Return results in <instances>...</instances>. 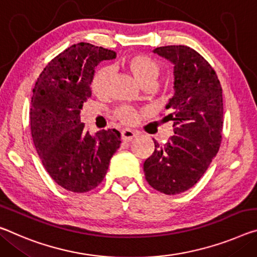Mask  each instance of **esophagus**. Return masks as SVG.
<instances>
[{
	"instance_id": "esophagus-1",
	"label": "esophagus",
	"mask_w": 257,
	"mask_h": 257,
	"mask_svg": "<svg viewBox=\"0 0 257 257\" xmlns=\"http://www.w3.org/2000/svg\"><path fill=\"white\" fill-rule=\"evenodd\" d=\"M135 136H136V132H134V130H132V129H123V130H121L122 141L129 142V141H132Z\"/></svg>"
}]
</instances>
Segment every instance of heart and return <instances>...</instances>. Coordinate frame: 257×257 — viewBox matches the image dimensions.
<instances>
[{
  "instance_id": "heart-1",
  "label": "heart",
  "mask_w": 257,
  "mask_h": 257,
  "mask_svg": "<svg viewBox=\"0 0 257 257\" xmlns=\"http://www.w3.org/2000/svg\"><path fill=\"white\" fill-rule=\"evenodd\" d=\"M125 66L133 73V75L136 77L137 81L144 85H149L156 82L157 77L160 73V65L156 60L145 55H134L125 59ZM111 67L107 65L100 66L97 68V71L93 73L91 79V89L92 91L98 96H103L108 90L109 79H111ZM114 116L117 120L127 124H132L136 121L137 111L132 106H120L114 111Z\"/></svg>"
}]
</instances>
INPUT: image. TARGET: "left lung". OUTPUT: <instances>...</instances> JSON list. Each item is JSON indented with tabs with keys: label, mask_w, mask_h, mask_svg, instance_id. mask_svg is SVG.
<instances>
[{
	"label": "left lung",
	"mask_w": 257,
	"mask_h": 257,
	"mask_svg": "<svg viewBox=\"0 0 257 257\" xmlns=\"http://www.w3.org/2000/svg\"><path fill=\"white\" fill-rule=\"evenodd\" d=\"M174 64L175 95L165 121L174 122V135L165 144L156 140L144 161L149 184L165 194H178L197 184L218 152L223 130L222 87L216 72L187 46L154 49Z\"/></svg>",
	"instance_id": "left-lung-1"
}]
</instances>
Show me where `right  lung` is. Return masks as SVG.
<instances>
[{"mask_svg": "<svg viewBox=\"0 0 257 257\" xmlns=\"http://www.w3.org/2000/svg\"><path fill=\"white\" fill-rule=\"evenodd\" d=\"M115 52L90 43L73 44L48 63L38 77L30 123L35 149L50 177L65 190L88 192L98 186L121 143L115 129L91 136L80 121L91 97V79L101 60Z\"/></svg>", "mask_w": 257, "mask_h": 257, "instance_id": "obj_1", "label": "right lung"}]
</instances>
